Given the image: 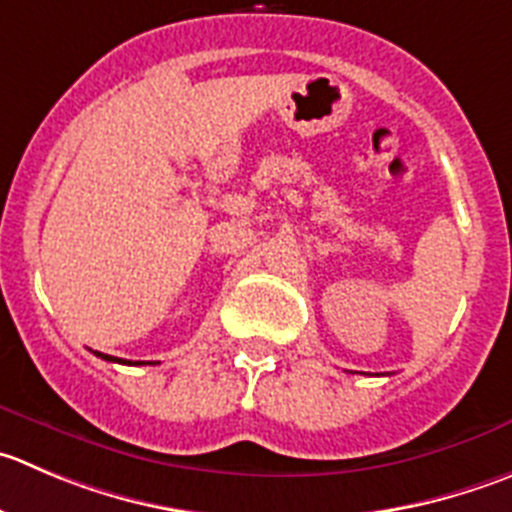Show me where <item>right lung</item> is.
Returning a JSON list of instances; mask_svg holds the SVG:
<instances>
[{"label":"right lung","mask_w":512,"mask_h":512,"mask_svg":"<svg viewBox=\"0 0 512 512\" xmlns=\"http://www.w3.org/2000/svg\"><path fill=\"white\" fill-rule=\"evenodd\" d=\"M97 357L100 359H105V362H118V364H153V362H128V359H118V357H110V354H100V352H95Z\"/></svg>","instance_id":"1"}]
</instances>
